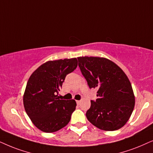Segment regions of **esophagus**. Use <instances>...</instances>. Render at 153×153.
<instances>
[{"label":"esophagus","mask_w":153,"mask_h":153,"mask_svg":"<svg viewBox=\"0 0 153 153\" xmlns=\"http://www.w3.org/2000/svg\"><path fill=\"white\" fill-rule=\"evenodd\" d=\"M80 102H81V101H80V100H77L76 101V103H77V104H80Z\"/></svg>","instance_id":"1"}]
</instances>
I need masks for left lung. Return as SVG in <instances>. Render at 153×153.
<instances>
[{"label":"left lung","mask_w":153,"mask_h":153,"mask_svg":"<svg viewBox=\"0 0 153 153\" xmlns=\"http://www.w3.org/2000/svg\"><path fill=\"white\" fill-rule=\"evenodd\" d=\"M78 66L89 88L97 89L91 101L87 120L99 129L115 131L129 120L135 105L131 82L125 72L112 61L98 56L78 57Z\"/></svg>","instance_id":"8db88e82"}]
</instances>
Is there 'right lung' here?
<instances>
[{"label": "right lung", "mask_w": 153, "mask_h": 153, "mask_svg": "<svg viewBox=\"0 0 153 153\" xmlns=\"http://www.w3.org/2000/svg\"><path fill=\"white\" fill-rule=\"evenodd\" d=\"M77 66L76 58L48 61L30 76L24 94V106L33 124L40 131L55 132L70 122L76 102L74 99H59L56 94L66 75Z\"/></svg>", "instance_id": "add662e5"}]
</instances>
